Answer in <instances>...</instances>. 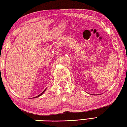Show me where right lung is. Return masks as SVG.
Segmentation results:
<instances>
[{
    "label": "right lung",
    "mask_w": 127,
    "mask_h": 127,
    "mask_svg": "<svg viewBox=\"0 0 127 127\" xmlns=\"http://www.w3.org/2000/svg\"><path fill=\"white\" fill-rule=\"evenodd\" d=\"M46 89L44 91H42V93H41V94H40L39 95H38V96H36V97H34L33 98H37V97H40V96H41V95H42L43 94H44L45 92V91H46Z\"/></svg>",
    "instance_id": "right-lung-1"
}]
</instances>
